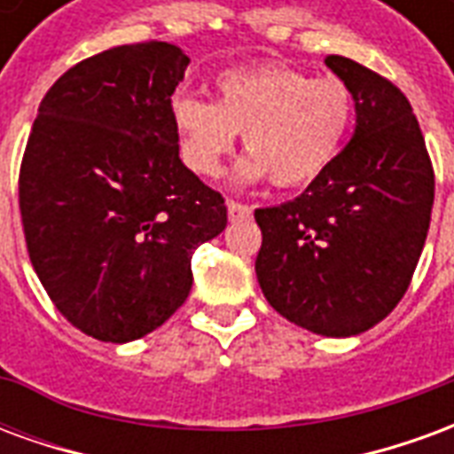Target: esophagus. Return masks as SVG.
Instances as JSON below:
<instances>
[{"label":"esophagus","instance_id":"34e87169","mask_svg":"<svg viewBox=\"0 0 454 454\" xmlns=\"http://www.w3.org/2000/svg\"><path fill=\"white\" fill-rule=\"evenodd\" d=\"M226 207H228V216L231 218H247L250 214H253V208L246 207V204H240V201H233V199L228 201Z\"/></svg>","mask_w":454,"mask_h":454}]
</instances>
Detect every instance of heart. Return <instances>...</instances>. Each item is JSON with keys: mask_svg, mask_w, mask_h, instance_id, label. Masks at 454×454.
Masks as SVG:
<instances>
[{"mask_svg": "<svg viewBox=\"0 0 454 454\" xmlns=\"http://www.w3.org/2000/svg\"><path fill=\"white\" fill-rule=\"evenodd\" d=\"M355 116L352 90L338 77H311L292 65L262 63L216 77V102L177 97L172 121L182 158L197 175L214 177L238 133L250 153L236 179L304 187L338 158Z\"/></svg>", "mask_w": 454, "mask_h": 454, "instance_id": "1", "label": "heart"}]
</instances>
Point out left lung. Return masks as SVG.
<instances>
[{"instance_id": "obj_1", "label": "left lung", "mask_w": 454, "mask_h": 454, "mask_svg": "<svg viewBox=\"0 0 454 454\" xmlns=\"http://www.w3.org/2000/svg\"><path fill=\"white\" fill-rule=\"evenodd\" d=\"M325 65L352 90L355 133L301 197L255 208V272L286 321L350 338L406 294L428 236L435 177L399 87L342 55H328Z\"/></svg>"}]
</instances>
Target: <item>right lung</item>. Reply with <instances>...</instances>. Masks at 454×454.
<instances>
[{"label": "right lung", "instance_id": "obj_1", "mask_svg": "<svg viewBox=\"0 0 454 454\" xmlns=\"http://www.w3.org/2000/svg\"><path fill=\"white\" fill-rule=\"evenodd\" d=\"M162 41L119 45L48 90L19 208L35 275L82 333L130 342L184 304L192 255L226 228L223 197L179 160L172 94L187 70Z\"/></svg>", "mask_w": 454, "mask_h": 454}]
</instances>
